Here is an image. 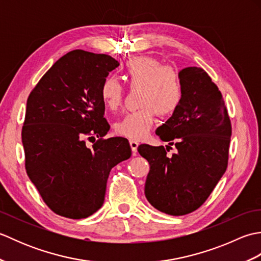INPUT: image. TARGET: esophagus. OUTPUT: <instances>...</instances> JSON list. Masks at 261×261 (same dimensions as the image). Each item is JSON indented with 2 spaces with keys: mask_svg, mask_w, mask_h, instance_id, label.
I'll use <instances>...</instances> for the list:
<instances>
[{
  "mask_svg": "<svg viewBox=\"0 0 261 261\" xmlns=\"http://www.w3.org/2000/svg\"><path fill=\"white\" fill-rule=\"evenodd\" d=\"M129 143H130V147H131V150H132V154L136 156L137 152H138V146H139V143H138L135 140H130Z\"/></svg>",
  "mask_w": 261,
  "mask_h": 261,
  "instance_id": "esophagus-1",
  "label": "esophagus"
}]
</instances>
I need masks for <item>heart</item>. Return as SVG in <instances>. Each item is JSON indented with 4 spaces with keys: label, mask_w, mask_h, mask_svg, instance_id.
Returning a JSON list of instances; mask_svg holds the SVG:
<instances>
[{
    "label": "heart",
    "mask_w": 261,
    "mask_h": 261,
    "mask_svg": "<svg viewBox=\"0 0 261 261\" xmlns=\"http://www.w3.org/2000/svg\"><path fill=\"white\" fill-rule=\"evenodd\" d=\"M123 79L130 88H140L138 105L140 109L125 114L115 124L116 134L141 140L147 136L156 114H174L184 97L181 77L171 66H163L152 57L139 56L127 60L122 68ZM99 95L105 108L118 109L123 99V87L119 82L108 77L99 88Z\"/></svg>",
    "instance_id": "b5f03b06"
}]
</instances>
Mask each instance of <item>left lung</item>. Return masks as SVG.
Returning <instances> with one entry per match:
<instances>
[{
  "instance_id": "8db88e82",
  "label": "left lung",
  "mask_w": 261,
  "mask_h": 261,
  "mask_svg": "<svg viewBox=\"0 0 261 261\" xmlns=\"http://www.w3.org/2000/svg\"><path fill=\"white\" fill-rule=\"evenodd\" d=\"M184 97L178 110L157 127L168 145H140L138 151L150 170L145 195L154 208L185 215L206 201L228 167L231 122L222 94L206 71L186 67L179 71ZM175 145L171 158L167 151Z\"/></svg>"
}]
</instances>
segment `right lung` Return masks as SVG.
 <instances>
[{"instance_id":"obj_1","label":"right lung","mask_w":261,"mask_h":261,"mask_svg":"<svg viewBox=\"0 0 261 261\" xmlns=\"http://www.w3.org/2000/svg\"><path fill=\"white\" fill-rule=\"evenodd\" d=\"M119 65L77 49L58 59L28 97L27 174L48 207L65 218L85 219L101 208L111 169L131 157L125 138L103 139L110 125L99 88ZM95 135L100 139L87 147L86 139Z\"/></svg>"}]
</instances>
